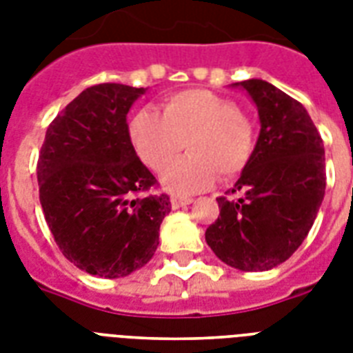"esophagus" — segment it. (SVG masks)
I'll use <instances>...</instances> for the list:
<instances>
[{
  "label": "esophagus",
  "instance_id": "obj_1",
  "mask_svg": "<svg viewBox=\"0 0 353 353\" xmlns=\"http://www.w3.org/2000/svg\"><path fill=\"white\" fill-rule=\"evenodd\" d=\"M170 203L174 209H179V207H185V205L192 203V198H183V196H172Z\"/></svg>",
  "mask_w": 353,
  "mask_h": 353
}]
</instances>
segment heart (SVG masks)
<instances>
[{"label":"heart","instance_id":"b5f03b06","mask_svg":"<svg viewBox=\"0 0 353 353\" xmlns=\"http://www.w3.org/2000/svg\"><path fill=\"white\" fill-rule=\"evenodd\" d=\"M132 141L139 157L163 174L188 144L191 155L163 177V185L177 194L209 188L220 174L231 181L245 172L256 150L252 122L227 97L207 90L179 91L166 97L161 115L141 110L133 117Z\"/></svg>","mask_w":353,"mask_h":353}]
</instances>
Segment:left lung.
Masks as SVG:
<instances>
[{"label": "left lung", "mask_w": 353, "mask_h": 353, "mask_svg": "<svg viewBox=\"0 0 353 353\" xmlns=\"http://www.w3.org/2000/svg\"><path fill=\"white\" fill-rule=\"evenodd\" d=\"M260 115L251 165L231 196L218 198L220 216L205 232L214 254L241 271H268L301 247L326 188L324 146L301 102L265 80H243Z\"/></svg>", "instance_id": "1"}]
</instances>
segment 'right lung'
Segmentation results:
<instances>
[{
	"instance_id": "1",
	"label": "right lung",
	"mask_w": 353,
	"mask_h": 353,
	"mask_svg": "<svg viewBox=\"0 0 353 353\" xmlns=\"http://www.w3.org/2000/svg\"><path fill=\"white\" fill-rule=\"evenodd\" d=\"M143 88L91 85L54 117L38 157V187L52 238L69 262L119 279L159 245L170 198L141 163L126 115Z\"/></svg>"
}]
</instances>
